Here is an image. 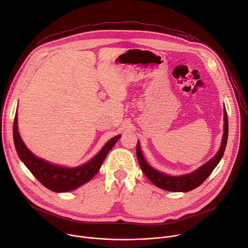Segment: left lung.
Segmentation results:
<instances>
[{"mask_svg": "<svg viewBox=\"0 0 248 248\" xmlns=\"http://www.w3.org/2000/svg\"><path fill=\"white\" fill-rule=\"evenodd\" d=\"M223 136L220 143V147L217 155H214L211 159H209L203 166L200 167L197 170H195L192 172L181 174V175H170L167 173H163L161 171L156 170L145 160L141 150L140 144L138 141L137 144V156L140 163V167L141 170L143 171L144 175L150 179L152 183L164 190L169 191H177V192H187L190 191L197 186H200L203 181L210 175V173L213 171V170L217 168L218 162L223 156L226 143H227V137H228V119L226 109L224 108L223 109Z\"/></svg>", "mask_w": 248, "mask_h": 248, "instance_id": "obj_1", "label": "left lung"}]
</instances>
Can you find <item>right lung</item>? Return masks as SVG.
Segmentation results:
<instances>
[{"label": "right lung", "mask_w": 248, "mask_h": 248, "mask_svg": "<svg viewBox=\"0 0 248 248\" xmlns=\"http://www.w3.org/2000/svg\"><path fill=\"white\" fill-rule=\"evenodd\" d=\"M13 136L16 151L20 159L44 186L55 192L71 191L87 184L100 170L108 152L122 137L119 135L110 139L102 150L85 164L76 168H67L42 159L29 150L19 134L16 112L14 120Z\"/></svg>", "instance_id": "add662e5"}]
</instances>
